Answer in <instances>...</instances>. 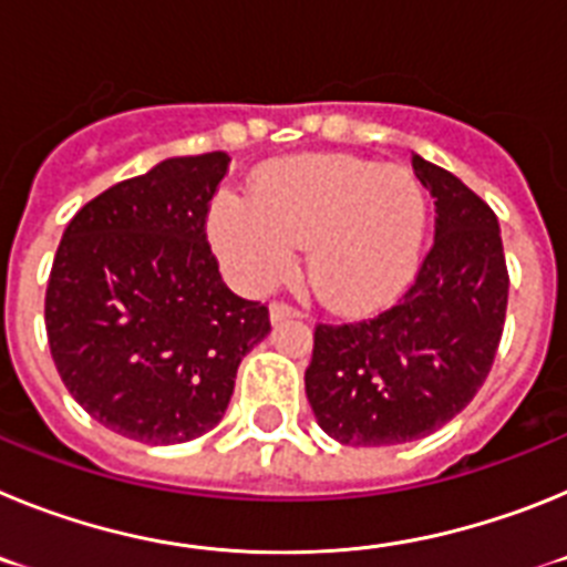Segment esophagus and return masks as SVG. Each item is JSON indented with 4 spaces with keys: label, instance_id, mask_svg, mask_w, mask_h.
Returning a JSON list of instances; mask_svg holds the SVG:
<instances>
[{
    "label": "esophagus",
    "instance_id": "obj_1",
    "mask_svg": "<svg viewBox=\"0 0 567 567\" xmlns=\"http://www.w3.org/2000/svg\"><path fill=\"white\" fill-rule=\"evenodd\" d=\"M292 318H303V315H300L298 309L287 307V303H272V307H269V320H272V323H280V320H292Z\"/></svg>",
    "mask_w": 567,
    "mask_h": 567
}]
</instances>
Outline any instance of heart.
I'll list each match as a JSON object with an SVG mask.
<instances>
[{
	"instance_id": "1",
	"label": "heart",
	"mask_w": 567,
	"mask_h": 567,
	"mask_svg": "<svg viewBox=\"0 0 567 567\" xmlns=\"http://www.w3.org/2000/svg\"><path fill=\"white\" fill-rule=\"evenodd\" d=\"M249 202L221 198L209 238L240 287L269 289L307 249V278L334 312H372L417 272L429 202L417 175L352 155H300L255 175Z\"/></svg>"
}]
</instances>
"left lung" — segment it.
<instances>
[{
	"label": "left lung",
	"instance_id": "obj_1",
	"mask_svg": "<svg viewBox=\"0 0 567 567\" xmlns=\"http://www.w3.org/2000/svg\"><path fill=\"white\" fill-rule=\"evenodd\" d=\"M434 195V247L398 307L315 329L307 398L346 445H398L457 417L485 383L503 338L508 269L497 215L457 175L420 155Z\"/></svg>",
	"mask_w": 567,
	"mask_h": 567
}]
</instances>
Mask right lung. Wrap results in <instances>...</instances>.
Segmentation results:
<instances>
[{
  "instance_id": "right-lung-1",
  "label": "right lung",
  "mask_w": 567,
  "mask_h": 567,
  "mask_svg": "<svg viewBox=\"0 0 567 567\" xmlns=\"http://www.w3.org/2000/svg\"><path fill=\"white\" fill-rule=\"evenodd\" d=\"M227 153L175 155L84 204L62 235L44 298L68 392L110 432L150 445L221 423L269 312L224 284L207 244Z\"/></svg>"
}]
</instances>
